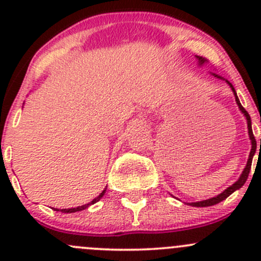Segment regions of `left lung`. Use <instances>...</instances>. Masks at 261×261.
Listing matches in <instances>:
<instances>
[{"instance_id":"8db88e82","label":"left lung","mask_w":261,"mask_h":261,"mask_svg":"<svg viewBox=\"0 0 261 261\" xmlns=\"http://www.w3.org/2000/svg\"><path fill=\"white\" fill-rule=\"evenodd\" d=\"M197 59H198L199 64H203V63H206V58H203V57H198V55H197ZM215 75H216V74H215ZM216 77H218V75H216ZM218 78H221V77H218ZM227 83L230 84V87H231V88H232L233 94H235V98H236V103L239 105V109L241 110V112H243V114L245 115V117H246V120H247V128H249V136H250V140H251V151H250L249 160H247V164H246V167H245V169H244L243 174H241V177L239 178V180L236 181V183H233L232 186L228 187V188L226 189V191H223L222 193L218 194L217 197H213V198L206 199V201L194 202V203H191L192 206H194V207H208V206H213V204L220 203V202H222L223 199L227 198V197L230 196L231 193H233V192H235L236 189L241 188V187H243L244 184H245V181H246L247 177H249L250 169H251L252 156H254L255 151H256V140H255V136H254V134H252V128H251V118H250V115L247 114L246 110H245L244 107L241 106L240 101H239V98H238V94H236V92H235V89H233L232 84H231L230 82H227ZM260 149H261V140H260Z\"/></svg>"}]
</instances>
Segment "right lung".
Listing matches in <instances>:
<instances>
[{
	"label": "right lung",
	"mask_w": 261,
	"mask_h": 261,
	"mask_svg": "<svg viewBox=\"0 0 261 261\" xmlns=\"http://www.w3.org/2000/svg\"><path fill=\"white\" fill-rule=\"evenodd\" d=\"M105 192H106V189H105V191L102 192V193L99 194V196L97 197V198H94L93 201L91 202V203L84 204V206H81V207H77V208H65V210H60V212H64V213H73V212H77V211H82V210H86L87 207H88V206H91V204H93V203H96V202H98L99 199H101L102 197H103ZM57 211H59V210H57Z\"/></svg>",
	"instance_id": "obj_1"
}]
</instances>
